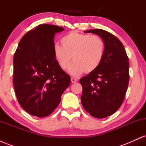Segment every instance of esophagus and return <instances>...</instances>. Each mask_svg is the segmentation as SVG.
I'll return each mask as SVG.
<instances>
[{
    "label": "esophagus",
    "instance_id": "34e87169",
    "mask_svg": "<svg viewBox=\"0 0 146 146\" xmlns=\"http://www.w3.org/2000/svg\"><path fill=\"white\" fill-rule=\"evenodd\" d=\"M71 82H72V83H75V82H76L78 81V80H77L76 79H75V78H71Z\"/></svg>",
    "mask_w": 146,
    "mask_h": 146
}]
</instances>
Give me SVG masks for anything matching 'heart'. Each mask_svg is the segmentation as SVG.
Masks as SVG:
<instances>
[{
  "instance_id": "1",
  "label": "heart",
  "mask_w": 146,
  "mask_h": 146,
  "mask_svg": "<svg viewBox=\"0 0 146 146\" xmlns=\"http://www.w3.org/2000/svg\"><path fill=\"white\" fill-rule=\"evenodd\" d=\"M61 42L62 46L59 44L53 46L55 59L62 69L66 70L72 57L74 62L68 68L72 75L95 71L103 60L104 42L96 35L71 31L62 38Z\"/></svg>"
}]
</instances>
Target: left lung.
Here are the masks:
<instances>
[{
    "label": "left lung",
    "instance_id": "8db88e82",
    "mask_svg": "<svg viewBox=\"0 0 146 146\" xmlns=\"http://www.w3.org/2000/svg\"><path fill=\"white\" fill-rule=\"evenodd\" d=\"M84 32L101 37L105 51L99 67L80 79L82 104L91 116L105 118L115 113L124 100L129 82L128 57L121 42L108 31L96 29Z\"/></svg>",
    "mask_w": 146,
    "mask_h": 146
}]
</instances>
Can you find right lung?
<instances>
[{"label":"right lung","instance_id":"obj_1","mask_svg":"<svg viewBox=\"0 0 146 146\" xmlns=\"http://www.w3.org/2000/svg\"><path fill=\"white\" fill-rule=\"evenodd\" d=\"M63 30L56 25H39L25 33L14 53L15 93L22 108L33 116L53 113L70 85L71 77L58 66L53 54V38Z\"/></svg>","mask_w":146,"mask_h":146}]
</instances>
